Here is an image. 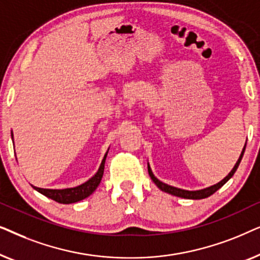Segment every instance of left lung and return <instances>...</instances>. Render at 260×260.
<instances>
[{
  "label": "left lung",
  "mask_w": 260,
  "mask_h": 260,
  "mask_svg": "<svg viewBox=\"0 0 260 260\" xmlns=\"http://www.w3.org/2000/svg\"><path fill=\"white\" fill-rule=\"evenodd\" d=\"M245 147H246V144H245ZM245 147L243 149V151H241L239 159H238L237 163H236V166L233 167V169L231 170L229 175H227L223 180L220 181L219 183H216V184H214V186H211V187H208V188H205V189H200V190H184V189H180V188H176V187H173V186H168V184L163 183L158 179H156L154 174H152L149 165H148V172H149V175H150V177H151V180L154 181V183L156 184V186H157L161 190L166 191V193H169V194H172V195H175V197L183 198V199H193V200H200V199L208 198V197H211L212 194H214L215 191L219 189V188H221L223 184H225L227 181H229L231 177L234 175V173H236V170L238 169V167H239V163L241 161V158H243V155H244V152H245Z\"/></svg>",
  "instance_id": "left-lung-1"
}]
</instances>
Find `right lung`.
<instances>
[{"instance_id": "add662e5", "label": "right lung", "mask_w": 260, "mask_h": 260, "mask_svg": "<svg viewBox=\"0 0 260 260\" xmlns=\"http://www.w3.org/2000/svg\"><path fill=\"white\" fill-rule=\"evenodd\" d=\"M106 155H108V152H106L104 158H103L102 165L99 167L98 172L95 173V175L93 177H91V179L86 181L85 183L80 184V186L74 188H66V189H44V188H39L34 186L33 188L35 190H38L39 193L52 199V200L59 202V204H74V202L84 200L85 198L90 197V195L97 189L99 183H101L103 174H104Z\"/></svg>"}]
</instances>
